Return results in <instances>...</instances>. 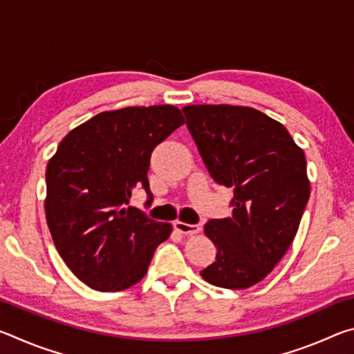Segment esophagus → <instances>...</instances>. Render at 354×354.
I'll return each instance as SVG.
<instances>
[{
  "label": "esophagus",
  "mask_w": 354,
  "mask_h": 354,
  "mask_svg": "<svg viewBox=\"0 0 354 354\" xmlns=\"http://www.w3.org/2000/svg\"><path fill=\"white\" fill-rule=\"evenodd\" d=\"M173 226H175V230L178 232H181V234H189V236L198 234L201 231V227L198 225H189V223H184V221H175Z\"/></svg>",
  "instance_id": "obj_1"
}]
</instances>
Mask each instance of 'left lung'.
Instances as JSON below:
<instances>
[{
	"mask_svg": "<svg viewBox=\"0 0 354 354\" xmlns=\"http://www.w3.org/2000/svg\"><path fill=\"white\" fill-rule=\"evenodd\" d=\"M183 112L214 181L234 189L231 217L205 225L217 256L201 277L223 289H248L295 239L310 194L306 158L283 124L253 107L196 104Z\"/></svg>",
	"mask_w": 354,
	"mask_h": 354,
	"instance_id": "1",
	"label": "left lung"
}]
</instances>
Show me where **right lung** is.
Listing matches in <instances>:
<instances>
[{
    "mask_svg": "<svg viewBox=\"0 0 354 354\" xmlns=\"http://www.w3.org/2000/svg\"><path fill=\"white\" fill-rule=\"evenodd\" d=\"M184 124L175 106L101 112L71 129L46 167V223L59 254L91 289L118 292L145 277L170 223L127 207L134 189L151 203L153 149Z\"/></svg>",
    "mask_w": 354,
    "mask_h": 354,
    "instance_id": "1",
    "label": "right lung"
}]
</instances>
